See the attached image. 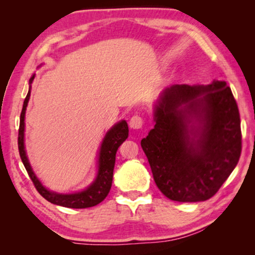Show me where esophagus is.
I'll return each instance as SVG.
<instances>
[{"instance_id":"obj_1","label":"esophagus","mask_w":255,"mask_h":255,"mask_svg":"<svg viewBox=\"0 0 255 255\" xmlns=\"http://www.w3.org/2000/svg\"><path fill=\"white\" fill-rule=\"evenodd\" d=\"M143 119H141L139 116H133V117L130 118L129 120V127L131 129H140L143 127Z\"/></svg>"}]
</instances>
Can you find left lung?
<instances>
[{
	"label": "left lung",
	"instance_id": "8db88e82",
	"mask_svg": "<svg viewBox=\"0 0 255 255\" xmlns=\"http://www.w3.org/2000/svg\"><path fill=\"white\" fill-rule=\"evenodd\" d=\"M154 123L140 145L161 192L179 202L213 197L242 150L239 108L226 82L164 89L154 106Z\"/></svg>",
	"mask_w": 255,
	"mask_h": 255
}]
</instances>
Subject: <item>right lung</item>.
Returning <instances> with one entry per match:
<instances>
[{"instance_id":"1","label":"right lung","mask_w":255,"mask_h":255,"mask_svg":"<svg viewBox=\"0 0 255 255\" xmlns=\"http://www.w3.org/2000/svg\"><path fill=\"white\" fill-rule=\"evenodd\" d=\"M36 74H33L29 80V91L27 97L23 101L22 111L20 116V128H19V153L20 157L22 159V163L27 170L30 179L32 180L34 187L38 190V192L45 198L46 200L57 206L66 207V208H89V207L97 206L101 201L105 200L108 196L111 184H112V176H114V169L116 162V153H117L118 147L122 145L128 137V125L126 120H120L119 123L115 124L109 130L106 132V136L103 137L102 143L100 145L98 155V171L96 179L93 182L86 187L84 190L79 192L73 193H59L56 191L47 189L41 181L37 178L34 173L31 164L29 162L27 152H25L24 146V127H25V110H27L28 102L30 99V92H31V83Z\"/></svg>"}]
</instances>
